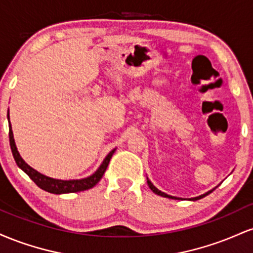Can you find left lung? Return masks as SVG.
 <instances>
[{
    "label": "left lung",
    "instance_id": "left-lung-1",
    "mask_svg": "<svg viewBox=\"0 0 253 253\" xmlns=\"http://www.w3.org/2000/svg\"><path fill=\"white\" fill-rule=\"evenodd\" d=\"M147 184H149L150 189L152 190L153 193H155V194H157V195H161V196H163V197H169V199L177 200V197H175V196H171V195H168V194L163 193V191H161V190H158V189H157V188L155 187V185H153L152 183H151V181H150L149 178H147ZM213 190H214V189H211V190H210V191H207V193H206V194H202V195H200V196H197V197H193V199H190V200H193V201H196V200H200V199H202V197L207 196L208 194H211V191H213Z\"/></svg>",
    "mask_w": 253,
    "mask_h": 253
}]
</instances>
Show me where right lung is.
<instances>
[{
	"mask_svg": "<svg viewBox=\"0 0 253 253\" xmlns=\"http://www.w3.org/2000/svg\"><path fill=\"white\" fill-rule=\"evenodd\" d=\"M8 121H9V110H8ZM9 144H10V149H11V153H13L14 159H15L17 167L20 168L24 172L27 173L30 176V178L33 181L39 188H42V190L48 191V193L52 194H68V193H78V191H83V190H88L90 188H92L94 185H96L100 179L102 178L104 171H106L107 167H108L110 158H112L113 153L115 152V149L112 150L107 155L104 161L102 162V164L100 165V168L92 173L91 176L86 177V178H82V179H70V181H63V179H56V178H51V177H47L42 173L38 172L37 170H34L33 168H31L24 159L21 158L20 156L19 151L16 149L15 145V140H14V135H13V130H11V125L9 121Z\"/></svg>",
	"mask_w": 253,
	"mask_h": 253,
	"instance_id": "obj_1",
	"label": "right lung"
}]
</instances>
